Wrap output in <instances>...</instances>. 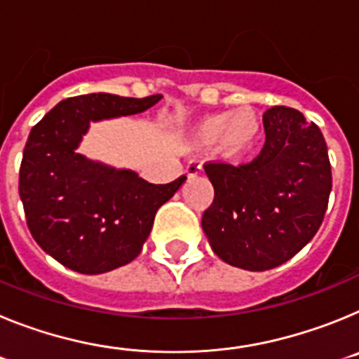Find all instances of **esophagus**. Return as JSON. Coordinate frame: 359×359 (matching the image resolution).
I'll list each match as a JSON object with an SVG mask.
<instances>
[{
	"mask_svg": "<svg viewBox=\"0 0 359 359\" xmlns=\"http://www.w3.org/2000/svg\"><path fill=\"white\" fill-rule=\"evenodd\" d=\"M201 170H203L201 161H190V163L187 165L185 172H187V176H189V177H196L198 174H201Z\"/></svg>",
	"mask_w": 359,
	"mask_h": 359,
	"instance_id": "1",
	"label": "esophagus"
}]
</instances>
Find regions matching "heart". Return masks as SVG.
<instances>
[{
	"label": "heart",
	"instance_id": "b5f03b06",
	"mask_svg": "<svg viewBox=\"0 0 359 359\" xmlns=\"http://www.w3.org/2000/svg\"><path fill=\"white\" fill-rule=\"evenodd\" d=\"M261 133V116L252 106H241L231 113H214L199 120L194 138L201 145L221 144L224 151L239 152L250 147Z\"/></svg>",
	"mask_w": 359,
	"mask_h": 359
}]
</instances>
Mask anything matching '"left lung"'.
Wrapping results in <instances>:
<instances>
[{
	"label": "left lung",
	"instance_id": "8db88e82",
	"mask_svg": "<svg viewBox=\"0 0 359 359\" xmlns=\"http://www.w3.org/2000/svg\"><path fill=\"white\" fill-rule=\"evenodd\" d=\"M266 142L250 163H205L214 201L201 226L219 259L248 271L290 261L318 231L332 189L327 145L300 111L262 116Z\"/></svg>",
	"mask_w": 359,
	"mask_h": 359
}]
</instances>
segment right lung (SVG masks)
Listing matches in <instances>:
<instances>
[{"label": "right lung", "instance_id": "right-lung-1", "mask_svg": "<svg viewBox=\"0 0 359 359\" xmlns=\"http://www.w3.org/2000/svg\"><path fill=\"white\" fill-rule=\"evenodd\" d=\"M161 98L90 93L66 98L32 128L19 169L32 237L66 268L106 273L140 255L154 215L187 176L154 185L75 152L90 122L149 109Z\"/></svg>", "mask_w": 359, "mask_h": 359}]
</instances>
